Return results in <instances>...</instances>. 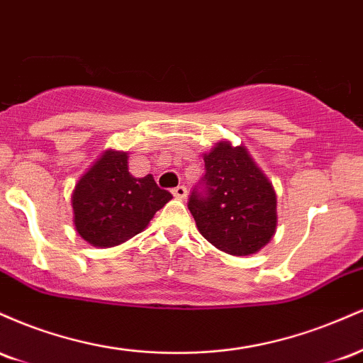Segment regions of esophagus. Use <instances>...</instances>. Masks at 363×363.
Instances as JSON below:
<instances>
[{"label":"esophagus","mask_w":363,"mask_h":363,"mask_svg":"<svg viewBox=\"0 0 363 363\" xmlns=\"http://www.w3.org/2000/svg\"><path fill=\"white\" fill-rule=\"evenodd\" d=\"M172 194H174V198L184 199L186 194H187V189L184 186H177V187H174V189H172Z\"/></svg>","instance_id":"obj_1"}]
</instances>
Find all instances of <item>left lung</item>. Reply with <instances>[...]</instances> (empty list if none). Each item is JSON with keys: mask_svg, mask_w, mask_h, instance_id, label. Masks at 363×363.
<instances>
[{"mask_svg": "<svg viewBox=\"0 0 363 363\" xmlns=\"http://www.w3.org/2000/svg\"><path fill=\"white\" fill-rule=\"evenodd\" d=\"M206 193H193L189 211L210 244L230 256L259 252L278 227L277 193L244 145L218 141L203 153Z\"/></svg>", "mask_w": 363, "mask_h": 363, "instance_id": "1", "label": "left lung"}]
</instances>
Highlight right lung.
<instances>
[{"instance_id": "obj_1", "label": "right lung", "mask_w": 363, "mask_h": 363, "mask_svg": "<svg viewBox=\"0 0 363 363\" xmlns=\"http://www.w3.org/2000/svg\"><path fill=\"white\" fill-rule=\"evenodd\" d=\"M128 152L106 150L78 179L72 193L73 225L94 247H116L143 232L172 199L152 174H129Z\"/></svg>"}]
</instances>
